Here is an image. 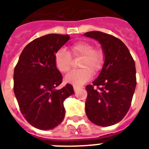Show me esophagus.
Here are the masks:
<instances>
[{
    "instance_id": "esophagus-1",
    "label": "esophagus",
    "mask_w": 149,
    "mask_h": 149,
    "mask_svg": "<svg viewBox=\"0 0 149 149\" xmlns=\"http://www.w3.org/2000/svg\"><path fill=\"white\" fill-rule=\"evenodd\" d=\"M74 88V92H76V91H78L79 88H81V87H79V86H76V85H74L73 86Z\"/></svg>"
}]
</instances>
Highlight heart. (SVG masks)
<instances>
[{
	"mask_svg": "<svg viewBox=\"0 0 149 149\" xmlns=\"http://www.w3.org/2000/svg\"><path fill=\"white\" fill-rule=\"evenodd\" d=\"M71 53L74 57L81 56L79 67L82 68L69 72L64 80L71 85H83L89 81L93 73L96 74L101 70L103 64V54L99 49H94L93 45L88 42L80 41L71 45ZM54 62L56 68L61 73H66L71 65V55L65 48L56 50L54 55Z\"/></svg>",
	"mask_w": 149,
	"mask_h": 149,
	"instance_id": "obj_1",
	"label": "heart"
}]
</instances>
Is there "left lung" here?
Instances as JSON below:
<instances>
[{
	"label": "left lung",
	"mask_w": 149,
	"mask_h": 149,
	"mask_svg": "<svg viewBox=\"0 0 149 149\" xmlns=\"http://www.w3.org/2000/svg\"><path fill=\"white\" fill-rule=\"evenodd\" d=\"M84 36L100 42L104 54L98 78L93 85L86 86L85 113L93 124L112 126L120 121L130 108L136 87L135 64L127 47L113 36L92 31Z\"/></svg>",
	"instance_id": "obj_1"
}]
</instances>
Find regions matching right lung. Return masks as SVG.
Segmentation results:
<instances>
[{
	"instance_id": "add662e5",
	"label": "right lung",
	"mask_w": 149,
	"mask_h": 149,
	"mask_svg": "<svg viewBox=\"0 0 149 149\" xmlns=\"http://www.w3.org/2000/svg\"><path fill=\"white\" fill-rule=\"evenodd\" d=\"M68 35L48 34L29 42L22 52L14 71V93L22 113L40 130H51L65 116L64 101L74 94L73 86L62 82L54 55L68 40Z\"/></svg>"
}]
</instances>
